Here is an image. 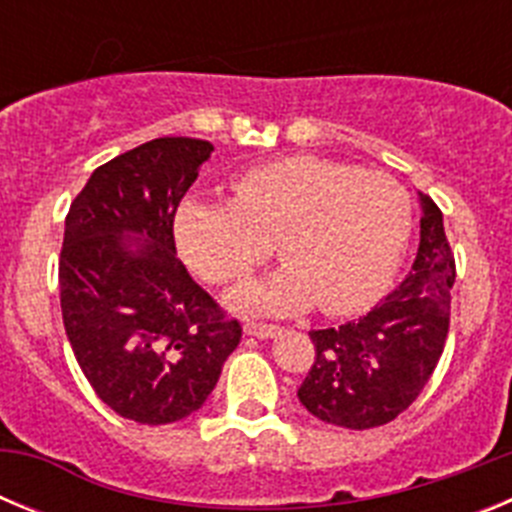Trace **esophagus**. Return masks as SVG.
Returning <instances> with one entry per match:
<instances>
[{"mask_svg":"<svg viewBox=\"0 0 512 512\" xmlns=\"http://www.w3.org/2000/svg\"><path fill=\"white\" fill-rule=\"evenodd\" d=\"M243 333H246V336H253V338H274L279 333V325L253 323V320H248V323L243 325Z\"/></svg>","mask_w":512,"mask_h":512,"instance_id":"esophagus-1","label":"esophagus"}]
</instances>
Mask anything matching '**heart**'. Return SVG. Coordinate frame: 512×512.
<instances>
[{
  "label": "heart",
  "instance_id": "heart-1",
  "mask_svg": "<svg viewBox=\"0 0 512 512\" xmlns=\"http://www.w3.org/2000/svg\"><path fill=\"white\" fill-rule=\"evenodd\" d=\"M233 202L189 197L174 217L182 259L210 284L243 282L277 238L289 261L230 295L233 310L287 312L318 300L330 315L372 305L413 233L410 192L384 171L320 156H282L230 182Z\"/></svg>",
  "mask_w": 512,
  "mask_h": 512
}]
</instances>
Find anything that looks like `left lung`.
I'll return each instance as SVG.
<instances>
[{
  "label": "left lung",
  "instance_id": "obj_1",
  "mask_svg": "<svg viewBox=\"0 0 512 512\" xmlns=\"http://www.w3.org/2000/svg\"><path fill=\"white\" fill-rule=\"evenodd\" d=\"M420 207L408 277L364 318L310 333L315 361L297 397L323 423L351 431L390 423L413 405L441 359L456 264L436 202L420 194Z\"/></svg>",
  "mask_w": 512,
  "mask_h": 512
}]
</instances>
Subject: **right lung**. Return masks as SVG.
Listing matches in <instances>:
<instances>
[{
  "label": "right lung",
  "instance_id": "obj_1",
  "mask_svg": "<svg viewBox=\"0 0 512 512\" xmlns=\"http://www.w3.org/2000/svg\"><path fill=\"white\" fill-rule=\"evenodd\" d=\"M212 151L197 138L148 140L94 169L66 215L63 328L99 400L135 423L200 410L241 343V323L176 259V207Z\"/></svg>",
  "mask_w": 512,
  "mask_h": 512
}]
</instances>
